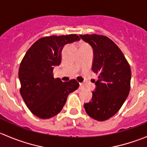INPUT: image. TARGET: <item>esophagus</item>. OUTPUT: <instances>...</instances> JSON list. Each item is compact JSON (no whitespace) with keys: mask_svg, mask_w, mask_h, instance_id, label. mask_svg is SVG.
<instances>
[{"mask_svg":"<svg viewBox=\"0 0 147 147\" xmlns=\"http://www.w3.org/2000/svg\"><path fill=\"white\" fill-rule=\"evenodd\" d=\"M84 84H83L82 83H80V87H79L80 90H84Z\"/></svg>","mask_w":147,"mask_h":147,"instance_id":"34e87169","label":"esophagus"}]
</instances>
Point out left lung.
<instances>
[{"label": "left lung", "instance_id": "8db88e82", "mask_svg": "<svg viewBox=\"0 0 147 147\" xmlns=\"http://www.w3.org/2000/svg\"><path fill=\"white\" fill-rule=\"evenodd\" d=\"M80 37L92 47V69L99 75L92 100L84 107L92 118L105 121L119 110L128 97L131 69L121 50L107 37L95 34Z\"/></svg>", "mask_w": 147, "mask_h": 147}]
</instances>
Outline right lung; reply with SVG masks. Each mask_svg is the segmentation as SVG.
Returning a JSON list of instances; mask_svg holds the SVG:
<instances>
[{"label": "right lung", "mask_w": 147, "mask_h": 147, "mask_svg": "<svg viewBox=\"0 0 147 147\" xmlns=\"http://www.w3.org/2000/svg\"><path fill=\"white\" fill-rule=\"evenodd\" d=\"M77 35L45 37L27 51L18 72L20 92L32 114L49 119L63 109L67 96L79 87L75 80L63 82L53 76L54 67L61 63V52L67 44L80 40Z\"/></svg>", "instance_id": "obj_1"}]
</instances>
